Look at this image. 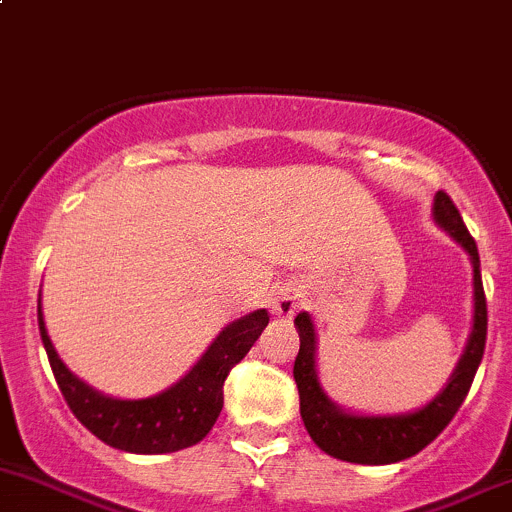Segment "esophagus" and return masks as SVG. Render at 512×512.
<instances>
[{
  "mask_svg": "<svg viewBox=\"0 0 512 512\" xmlns=\"http://www.w3.org/2000/svg\"><path fill=\"white\" fill-rule=\"evenodd\" d=\"M300 303H303V295H300L298 288L281 286L276 293H273L271 310L273 315H278V318H293L295 310L300 308Z\"/></svg>",
  "mask_w": 512,
  "mask_h": 512,
  "instance_id": "1",
  "label": "esophagus"
}]
</instances>
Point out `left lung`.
Listing matches in <instances>:
<instances>
[{
	"instance_id": "8db88e82",
	"label": "left lung",
	"mask_w": 512,
	"mask_h": 512,
	"mask_svg": "<svg viewBox=\"0 0 512 512\" xmlns=\"http://www.w3.org/2000/svg\"><path fill=\"white\" fill-rule=\"evenodd\" d=\"M431 217L439 229L466 251L473 268V323L468 333L466 347L453 367L451 377L441 387V392L424 407L402 414H357L342 409L328 397L318 377V333L310 313L295 315V330L300 335V350L295 357L293 377L300 394V416L308 429L310 439L328 456L365 466H384L414 456L431 444L441 431L449 426L453 414L466 399L476 377L478 365L483 360L488 333L486 293L481 281V258L473 236L468 234L456 204L446 192H436Z\"/></svg>"
}]
</instances>
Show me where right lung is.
<instances>
[{
	"instance_id": "add662e5",
	"label": "right lung",
	"mask_w": 512,
	"mask_h": 512,
	"mask_svg": "<svg viewBox=\"0 0 512 512\" xmlns=\"http://www.w3.org/2000/svg\"><path fill=\"white\" fill-rule=\"evenodd\" d=\"M268 325L266 310L234 320L214 337L172 387L145 399H120L98 392L66 367L44 323L39 293V333L56 382L76 419L103 444L128 453H172L199 444L224 407L226 374L246 357Z\"/></svg>"
}]
</instances>
